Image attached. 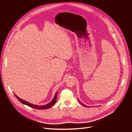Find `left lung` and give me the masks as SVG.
I'll return each instance as SVG.
<instances>
[{
	"label": "left lung",
	"instance_id": "1",
	"mask_svg": "<svg viewBox=\"0 0 132 132\" xmlns=\"http://www.w3.org/2000/svg\"><path fill=\"white\" fill-rule=\"evenodd\" d=\"M79 102H80V101H79ZM80 103H81V104H82V105H84V106H85V107H87V106H85V105H84V104H82V103H81V102H80Z\"/></svg>",
	"mask_w": 132,
	"mask_h": 132
}]
</instances>
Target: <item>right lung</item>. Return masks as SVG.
<instances>
[{
	"label": "right lung",
	"mask_w": 132,
	"mask_h": 132,
	"mask_svg": "<svg viewBox=\"0 0 132 132\" xmlns=\"http://www.w3.org/2000/svg\"><path fill=\"white\" fill-rule=\"evenodd\" d=\"M15 95V94H14ZM57 92H56V93H55V95H54V97L53 99L51 101V102H50L49 103H48L46 105H34V104H31L29 102H26L22 99H21L20 98H19L18 96H17L16 95H15V97L17 98V99L21 102L22 103V104H25L27 106H30V108H34V109H38V110H45V109H49L51 107H52L54 104L55 103V102H56V101H57Z\"/></svg>",
	"instance_id": "add662e5"
}]
</instances>
